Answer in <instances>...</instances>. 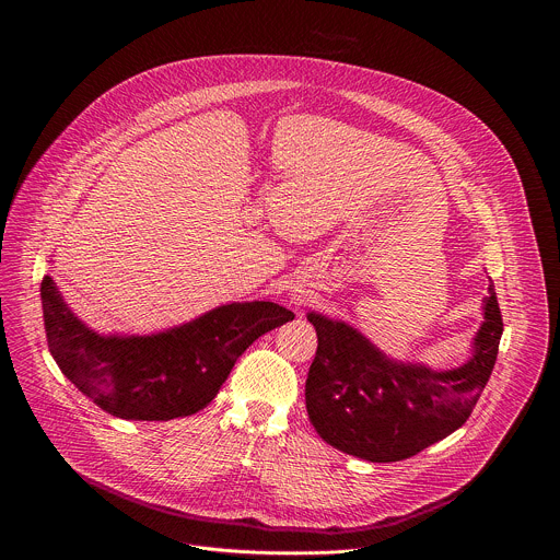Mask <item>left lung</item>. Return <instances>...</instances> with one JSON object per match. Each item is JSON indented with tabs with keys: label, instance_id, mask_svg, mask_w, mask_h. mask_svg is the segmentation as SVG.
Listing matches in <instances>:
<instances>
[{
	"label": "left lung",
	"instance_id": "1",
	"mask_svg": "<svg viewBox=\"0 0 560 560\" xmlns=\"http://www.w3.org/2000/svg\"><path fill=\"white\" fill-rule=\"evenodd\" d=\"M316 357L305 381V408L328 445L370 463L404 460L458 430L490 381L503 335L494 283L483 324L465 363L432 370L387 357L354 326L307 312Z\"/></svg>",
	"mask_w": 560,
	"mask_h": 560
}]
</instances>
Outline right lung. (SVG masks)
Segmentation results:
<instances>
[{
	"label": "right lung",
	"instance_id": "obj_1",
	"mask_svg": "<svg viewBox=\"0 0 560 560\" xmlns=\"http://www.w3.org/2000/svg\"><path fill=\"white\" fill-rule=\"evenodd\" d=\"M48 350L63 376L104 412L130 421H171L203 410L232 365L261 335L292 322L272 301L225 303L152 335H100L42 281Z\"/></svg>",
	"mask_w": 560,
	"mask_h": 560
}]
</instances>
